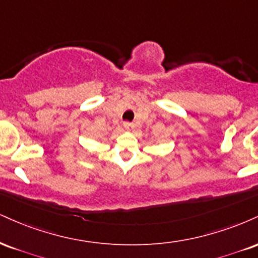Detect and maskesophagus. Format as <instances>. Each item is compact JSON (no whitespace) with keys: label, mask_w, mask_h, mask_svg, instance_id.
I'll use <instances>...</instances> for the list:
<instances>
[{"label":"esophagus","mask_w":258,"mask_h":258,"mask_svg":"<svg viewBox=\"0 0 258 258\" xmlns=\"http://www.w3.org/2000/svg\"><path fill=\"white\" fill-rule=\"evenodd\" d=\"M123 127H125L126 130H132L133 127H135V125H133L132 122H125L123 123Z\"/></svg>","instance_id":"esophagus-1"}]
</instances>
